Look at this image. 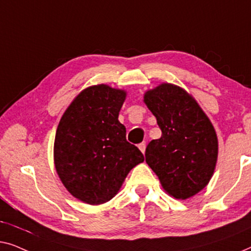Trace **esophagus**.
Masks as SVG:
<instances>
[{"label":"esophagus","mask_w":251,"mask_h":251,"mask_svg":"<svg viewBox=\"0 0 251 251\" xmlns=\"http://www.w3.org/2000/svg\"><path fill=\"white\" fill-rule=\"evenodd\" d=\"M146 147H147L146 142H142V143L139 144V149L141 150V152H142V153L146 152Z\"/></svg>","instance_id":"34e87169"}]
</instances>
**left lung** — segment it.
Wrapping results in <instances>:
<instances>
[{"instance_id": "1", "label": "left lung", "mask_w": 251, "mask_h": 251, "mask_svg": "<svg viewBox=\"0 0 251 251\" xmlns=\"http://www.w3.org/2000/svg\"><path fill=\"white\" fill-rule=\"evenodd\" d=\"M161 137L146 149V161L166 192L176 199L197 195L210 181L217 161L216 132L191 95L173 84L144 94Z\"/></svg>"}]
</instances>
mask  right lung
Wrapping results in <instances>:
<instances>
[{
    "label": "right lung",
    "mask_w": 251,
    "mask_h": 251,
    "mask_svg": "<svg viewBox=\"0 0 251 251\" xmlns=\"http://www.w3.org/2000/svg\"><path fill=\"white\" fill-rule=\"evenodd\" d=\"M126 92L100 84L77 95L60 119L54 164L66 189L90 204L112 199L130 169L144 160L118 121Z\"/></svg>",
    "instance_id": "add662e5"
}]
</instances>
